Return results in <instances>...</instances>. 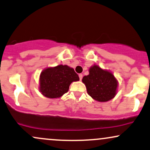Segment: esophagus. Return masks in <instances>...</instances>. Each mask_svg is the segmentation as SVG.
I'll list each match as a JSON object with an SVG mask.
<instances>
[{"label": "esophagus", "instance_id": "34e87169", "mask_svg": "<svg viewBox=\"0 0 150 150\" xmlns=\"http://www.w3.org/2000/svg\"><path fill=\"white\" fill-rule=\"evenodd\" d=\"M79 79H80V81L82 80V79H83V74H79Z\"/></svg>", "mask_w": 150, "mask_h": 150}]
</instances>
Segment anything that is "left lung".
Segmentation results:
<instances>
[{"mask_svg":"<svg viewBox=\"0 0 150 150\" xmlns=\"http://www.w3.org/2000/svg\"><path fill=\"white\" fill-rule=\"evenodd\" d=\"M87 92L95 100L106 102L113 99L117 94L118 81L108 70L94 64L89 69V74L82 79Z\"/></svg>","mask_w":150,"mask_h":150,"instance_id":"1","label":"left lung"}]
</instances>
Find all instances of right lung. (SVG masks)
<instances>
[{
    "label": "right lung",
    "instance_id": "right-lung-1",
    "mask_svg": "<svg viewBox=\"0 0 150 150\" xmlns=\"http://www.w3.org/2000/svg\"><path fill=\"white\" fill-rule=\"evenodd\" d=\"M78 81V74L69 66L59 64L47 67L40 74V92L50 99L60 98L68 92L72 82Z\"/></svg>",
    "mask_w": 150,
    "mask_h": 150
}]
</instances>
